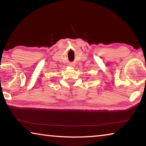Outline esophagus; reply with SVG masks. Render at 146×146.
<instances>
[{
	"label": "esophagus",
	"instance_id": "obj_1",
	"mask_svg": "<svg viewBox=\"0 0 146 146\" xmlns=\"http://www.w3.org/2000/svg\"><path fill=\"white\" fill-rule=\"evenodd\" d=\"M70 66H71V67H73V66H75L73 65V64H70Z\"/></svg>",
	"mask_w": 146,
	"mask_h": 146
}]
</instances>
